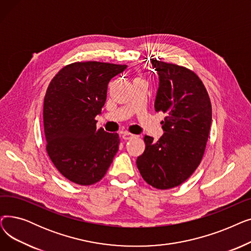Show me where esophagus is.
I'll return each instance as SVG.
<instances>
[{"instance_id": "34e87169", "label": "esophagus", "mask_w": 251, "mask_h": 251, "mask_svg": "<svg viewBox=\"0 0 251 251\" xmlns=\"http://www.w3.org/2000/svg\"><path fill=\"white\" fill-rule=\"evenodd\" d=\"M136 137V135H133V134H131V133H128V132H125L123 135H122V138L124 139V140H128V139H132V138H135Z\"/></svg>"}]
</instances>
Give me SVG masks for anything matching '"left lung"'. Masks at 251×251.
<instances>
[{
  "mask_svg": "<svg viewBox=\"0 0 251 251\" xmlns=\"http://www.w3.org/2000/svg\"><path fill=\"white\" fill-rule=\"evenodd\" d=\"M159 75L155 112L166 114L163 136H144L146 151L137 157L140 175L156 189H170L186 181L201 162L212 124V103L193 71L151 59Z\"/></svg>",
  "mask_w": 251,
  "mask_h": 251,
  "instance_id": "obj_1",
  "label": "left lung"
}]
</instances>
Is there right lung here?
Listing matches in <instances>:
<instances>
[{"label":"right lung","instance_id":"obj_1","mask_svg":"<svg viewBox=\"0 0 251 251\" xmlns=\"http://www.w3.org/2000/svg\"><path fill=\"white\" fill-rule=\"evenodd\" d=\"M127 65L75 62L51 79L44 101L47 151L59 172L79 185H91L107 173L120 139L97 128L96 116L107 100L108 84Z\"/></svg>","mask_w":251,"mask_h":251}]
</instances>
